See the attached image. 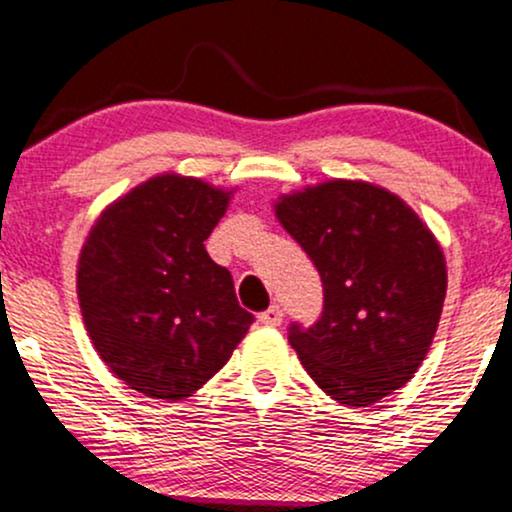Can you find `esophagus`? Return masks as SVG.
<instances>
[{
    "label": "esophagus",
    "instance_id": "esophagus-1",
    "mask_svg": "<svg viewBox=\"0 0 512 512\" xmlns=\"http://www.w3.org/2000/svg\"><path fill=\"white\" fill-rule=\"evenodd\" d=\"M282 318H284V313L279 306H272V308H267L265 313H260V323L265 325V328H277V325H282Z\"/></svg>",
    "mask_w": 512,
    "mask_h": 512
}]
</instances>
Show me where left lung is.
I'll use <instances>...</instances> for the list:
<instances>
[{
  "instance_id": "obj_1",
  "label": "left lung",
  "mask_w": 512,
  "mask_h": 512,
  "mask_svg": "<svg viewBox=\"0 0 512 512\" xmlns=\"http://www.w3.org/2000/svg\"><path fill=\"white\" fill-rule=\"evenodd\" d=\"M274 216L323 282V316L289 333L308 376L350 408L408 384L430 352L447 294L445 252L423 218L362 179L282 194Z\"/></svg>"
}]
</instances>
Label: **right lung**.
Masks as SVG:
<instances>
[{"mask_svg":"<svg viewBox=\"0 0 512 512\" xmlns=\"http://www.w3.org/2000/svg\"><path fill=\"white\" fill-rule=\"evenodd\" d=\"M233 189L155 174L111 201L77 260V299L101 362L128 389L162 401L196 393L252 325L233 277L204 240Z\"/></svg>","mask_w":512,"mask_h":512,"instance_id":"add662e5","label":"right lung"}]
</instances>
